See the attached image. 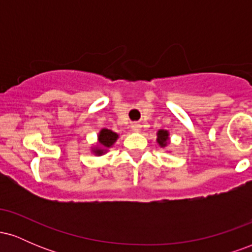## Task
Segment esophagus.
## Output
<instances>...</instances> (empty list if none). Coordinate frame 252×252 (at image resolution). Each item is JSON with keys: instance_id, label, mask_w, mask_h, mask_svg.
Masks as SVG:
<instances>
[{"instance_id": "esophagus-1", "label": "esophagus", "mask_w": 252, "mask_h": 252, "mask_svg": "<svg viewBox=\"0 0 252 252\" xmlns=\"http://www.w3.org/2000/svg\"><path fill=\"white\" fill-rule=\"evenodd\" d=\"M132 130H134V131H138V130H140V126H138V124H134V126H132Z\"/></svg>"}]
</instances>
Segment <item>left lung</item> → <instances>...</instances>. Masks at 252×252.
<instances>
[{
	"instance_id": "8db88e82",
	"label": "left lung",
	"mask_w": 252,
	"mask_h": 252,
	"mask_svg": "<svg viewBox=\"0 0 252 252\" xmlns=\"http://www.w3.org/2000/svg\"><path fill=\"white\" fill-rule=\"evenodd\" d=\"M167 140H168V132L166 130H160L158 132V142L161 147H164L167 144Z\"/></svg>"
}]
</instances>
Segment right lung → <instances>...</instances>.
Instances as JSON below:
<instances>
[{"instance_id":"obj_1","label":"right lung","mask_w":252,"mask_h":252,"mask_svg":"<svg viewBox=\"0 0 252 252\" xmlns=\"http://www.w3.org/2000/svg\"><path fill=\"white\" fill-rule=\"evenodd\" d=\"M99 143L102 144L103 147H106V148H109V147H111L112 144H114L115 141L117 140L118 135L116 132H114L112 130H109V129H103L102 131L99 132ZM103 150L99 149L97 150L96 154H102Z\"/></svg>"}]
</instances>
